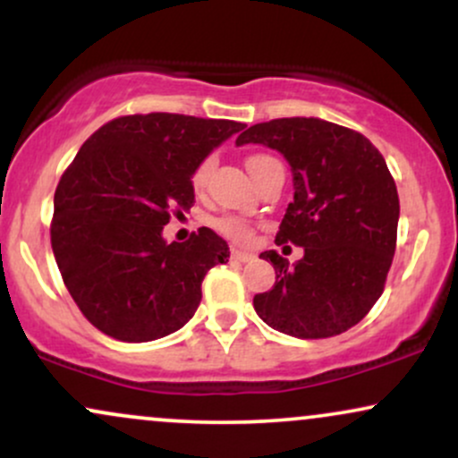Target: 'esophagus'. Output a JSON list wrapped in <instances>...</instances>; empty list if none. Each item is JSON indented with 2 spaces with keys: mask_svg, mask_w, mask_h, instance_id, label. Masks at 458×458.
<instances>
[{
  "mask_svg": "<svg viewBox=\"0 0 458 458\" xmlns=\"http://www.w3.org/2000/svg\"><path fill=\"white\" fill-rule=\"evenodd\" d=\"M230 259L236 260V262H247V260H251V254H250V251L236 250V247H233V250H230Z\"/></svg>",
  "mask_w": 458,
  "mask_h": 458,
  "instance_id": "1",
  "label": "esophagus"
}]
</instances>
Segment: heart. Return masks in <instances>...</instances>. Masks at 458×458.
Wrapping results in <instances>:
<instances>
[{
	"label": "heart",
	"instance_id": "1",
	"mask_svg": "<svg viewBox=\"0 0 458 458\" xmlns=\"http://www.w3.org/2000/svg\"><path fill=\"white\" fill-rule=\"evenodd\" d=\"M269 159H273V157H269V155H251V157H247V167H250V172H254L256 167L260 165V163H265ZM213 163H215L213 157H207V159L199 161L196 165V170L191 172L193 191L199 193L204 189V185H207L208 174H211V170H213ZM213 228L217 230L219 234L228 236L230 241H234V243H241V245L250 243L251 234H254V228H251V225L241 217H219V219H215V222H213Z\"/></svg>",
	"mask_w": 458,
	"mask_h": 458
}]
</instances>
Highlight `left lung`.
<instances>
[{
    "label": "left lung",
    "instance_id": "1",
    "mask_svg": "<svg viewBox=\"0 0 458 458\" xmlns=\"http://www.w3.org/2000/svg\"><path fill=\"white\" fill-rule=\"evenodd\" d=\"M236 144H265L293 167L295 196L276 243L303 247L291 267L276 250V284L254 297L256 314L295 338H331L370 312L396 251V182L372 141L318 118H277L250 127Z\"/></svg>",
    "mask_w": 458,
    "mask_h": 458
}]
</instances>
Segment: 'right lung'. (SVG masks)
Instances as JSON below:
<instances>
[{
  "label": "right lung",
  "mask_w": 458,
  "mask_h": 458,
  "mask_svg": "<svg viewBox=\"0 0 458 458\" xmlns=\"http://www.w3.org/2000/svg\"><path fill=\"white\" fill-rule=\"evenodd\" d=\"M245 124L133 114L94 131L57 182L51 247L68 293L97 329L150 343L196 314L202 280L228 243L199 228L165 243L163 225L193 207L191 172Z\"/></svg>",
  "instance_id": "obj_1"
}]
</instances>
